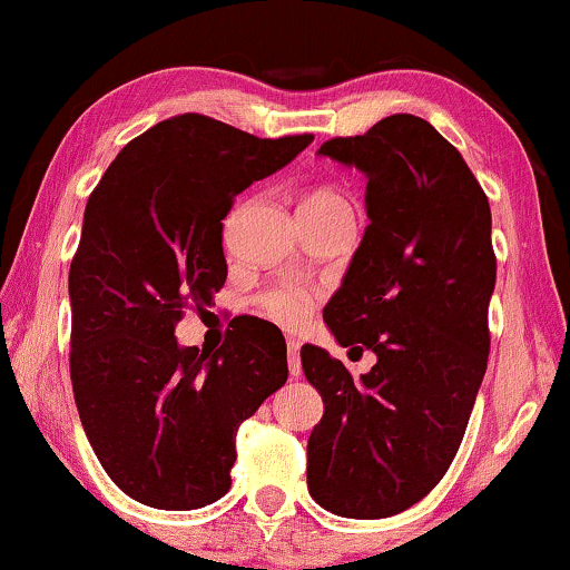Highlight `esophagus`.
Wrapping results in <instances>:
<instances>
[{
	"instance_id": "obj_1",
	"label": "esophagus",
	"mask_w": 570,
	"mask_h": 570,
	"mask_svg": "<svg viewBox=\"0 0 570 570\" xmlns=\"http://www.w3.org/2000/svg\"><path fill=\"white\" fill-rule=\"evenodd\" d=\"M298 352H301V341L298 338H287V365H291V376H301Z\"/></svg>"
}]
</instances>
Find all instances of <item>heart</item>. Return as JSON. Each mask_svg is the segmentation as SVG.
Here are the masks:
<instances>
[{
	"instance_id": "heart-1",
	"label": "heart",
	"mask_w": 570,
	"mask_h": 570,
	"mask_svg": "<svg viewBox=\"0 0 570 570\" xmlns=\"http://www.w3.org/2000/svg\"><path fill=\"white\" fill-rule=\"evenodd\" d=\"M306 203H341V197H336L333 191H314L312 197H306ZM314 301H317V296L312 291H306V287L285 285L277 287V291L264 293L261 296V309L277 325L298 327L309 320Z\"/></svg>"
}]
</instances>
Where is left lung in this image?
I'll return each mask as SVG.
<instances>
[{
  "mask_svg": "<svg viewBox=\"0 0 570 570\" xmlns=\"http://www.w3.org/2000/svg\"><path fill=\"white\" fill-rule=\"evenodd\" d=\"M317 154L367 178L371 224L323 320L376 365L352 379L325 350L301 346L304 376L325 403L306 483L327 512L379 520L424 499L464 438L491 350V207L464 157L413 114Z\"/></svg>",
  "mask_w": 570,
  "mask_h": 570,
  "instance_id": "left-lung-1",
  "label": "left lung"
}]
</instances>
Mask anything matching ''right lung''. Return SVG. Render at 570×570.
Here are the masks:
<instances>
[{"mask_svg":"<svg viewBox=\"0 0 570 570\" xmlns=\"http://www.w3.org/2000/svg\"><path fill=\"white\" fill-rule=\"evenodd\" d=\"M312 140L180 114L130 140L87 199L69 272L73 400L100 466L140 504L224 497L239 424L287 381L277 325H237L213 354L178 346L176 325L226 283L234 197Z\"/></svg>","mask_w":570,"mask_h":570,"instance_id":"obj_1","label":"right lung"}]
</instances>
